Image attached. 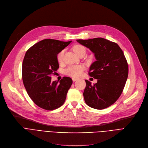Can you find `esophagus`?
<instances>
[{
    "label": "esophagus",
    "mask_w": 148,
    "mask_h": 148,
    "mask_svg": "<svg viewBox=\"0 0 148 148\" xmlns=\"http://www.w3.org/2000/svg\"><path fill=\"white\" fill-rule=\"evenodd\" d=\"M77 80V79H76V78H73V82H75Z\"/></svg>",
    "instance_id": "1"
}]
</instances>
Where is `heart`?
I'll list each match as a JSON object with an SVG mask.
<instances>
[{"label":"heart","instance_id":"heart-1","mask_svg":"<svg viewBox=\"0 0 148 148\" xmlns=\"http://www.w3.org/2000/svg\"><path fill=\"white\" fill-rule=\"evenodd\" d=\"M73 50L77 55L80 56L81 54L83 53H86V48L82 45H75L73 47ZM65 50H62L60 51L57 54V60L59 63H62L64 61V56ZM84 70V66L81 65H69L65 69V74L71 76L74 78L80 77L83 71Z\"/></svg>","mask_w":148,"mask_h":148}]
</instances>
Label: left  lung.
<instances>
[{"instance_id": "left-lung-1", "label": "left lung", "mask_w": 148, "mask_h": 148, "mask_svg": "<svg viewBox=\"0 0 148 148\" xmlns=\"http://www.w3.org/2000/svg\"><path fill=\"white\" fill-rule=\"evenodd\" d=\"M77 41L89 48L97 59L89 75L97 79L92 84L86 80L83 92L84 101L89 107L101 110L114 104L121 96L128 75V65L119 46L102 38Z\"/></svg>"}]
</instances>
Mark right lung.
Returning <instances> with one entry per match:
<instances>
[{"mask_svg":"<svg viewBox=\"0 0 148 148\" xmlns=\"http://www.w3.org/2000/svg\"><path fill=\"white\" fill-rule=\"evenodd\" d=\"M72 41L64 42L45 39L29 48L22 64V79L29 97L38 107L53 110L64 104L72 79L64 77L59 83L51 82L59 66L58 53Z\"/></svg>","mask_w":148,"mask_h":148,"instance_id":"1","label":"right lung"}]
</instances>
